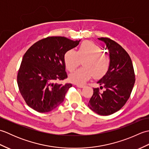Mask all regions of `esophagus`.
Segmentation results:
<instances>
[{"instance_id": "obj_1", "label": "esophagus", "mask_w": 149, "mask_h": 149, "mask_svg": "<svg viewBox=\"0 0 149 149\" xmlns=\"http://www.w3.org/2000/svg\"><path fill=\"white\" fill-rule=\"evenodd\" d=\"M76 86H77V87H78V88H84V85H82V84H76Z\"/></svg>"}]
</instances>
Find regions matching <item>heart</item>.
Segmentation results:
<instances>
[{"instance_id": "heart-1", "label": "heart", "mask_w": 149, "mask_h": 149, "mask_svg": "<svg viewBox=\"0 0 149 149\" xmlns=\"http://www.w3.org/2000/svg\"><path fill=\"white\" fill-rule=\"evenodd\" d=\"M83 67L70 75V79L75 83L83 84L93 75L100 78L106 74L110 65V58L102 54V50L95 43L86 41L82 43L76 51L70 49L65 53L64 62L66 68L72 72L81 64Z\"/></svg>"}]
</instances>
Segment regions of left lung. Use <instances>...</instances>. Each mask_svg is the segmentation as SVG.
<instances>
[{"label":"left lung","instance_id":"left-lung-1","mask_svg":"<svg viewBox=\"0 0 149 149\" xmlns=\"http://www.w3.org/2000/svg\"><path fill=\"white\" fill-rule=\"evenodd\" d=\"M98 39L105 43L109 50L110 65L106 74L97 81L104 91L93 88L88 106L99 115L107 116L125 105L133 88L135 75L130 56L122 46L108 38Z\"/></svg>","mask_w":149,"mask_h":149}]
</instances>
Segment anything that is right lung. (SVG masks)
Segmentation results:
<instances>
[{
	"label": "right lung",
	"mask_w": 149,
	"mask_h": 149,
	"mask_svg": "<svg viewBox=\"0 0 149 149\" xmlns=\"http://www.w3.org/2000/svg\"><path fill=\"white\" fill-rule=\"evenodd\" d=\"M80 40L52 36L39 40L27 50L17 75L19 90L31 108L39 113L54 109L65 99L72 86L58 82L67 78L64 56Z\"/></svg>",
	"instance_id": "right-lung-1"
}]
</instances>
